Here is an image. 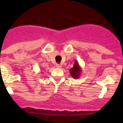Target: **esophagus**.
<instances>
[{
  "mask_svg": "<svg viewBox=\"0 0 123 123\" xmlns=\"http://www.w3.org/2000/svg\"><path fill=\"white\" fill-rule=\"evenodd\" d=\"M56 67L57 68H62V65H60V64H56Z\"/></svg>",
  "mask_w": 123,
  "mask_h": 123,
  "instance_id": "34e87169",
  "label": "esophagus"
}]
</instances>
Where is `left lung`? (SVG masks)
<instances>
[{
	"instance_id": "8db88e82",
	"label": "left lung",
	"mask_w": 123,
	"mask_h": 123,
	"mask_svg": "<svg viewBox=\"0 0 123 123\" xmlns=\"http://www.w3.org/2000/svg\"><path fill=\"white\" fill-rule=\"evenodd\" d=\"M81 72H82L81 67L79 66L78 61L76 60L73 65V67L69 69L70 74L74 79H78L81 76Z\"/></svg>"
}]
</instances>
